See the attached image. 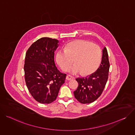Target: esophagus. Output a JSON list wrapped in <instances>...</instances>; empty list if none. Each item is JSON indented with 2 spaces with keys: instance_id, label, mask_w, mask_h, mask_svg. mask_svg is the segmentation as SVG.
Instances as JSON below:
<instances>
[{
  "instance_id": "1",
  "label": "esophagus",
  "mask_w": 135,
  "mask_h": 135,
  "mask_svg": "<svg viewBox=\"0 0 135 135\" xmlns=\"http://www.w3.org/2000/svg\"><path fill=\"white\" fill-rule=\"evenodd\" d=\"M73 79H74V78H73V77H72L71 76H70V75H68V76H66V80H68V81L71 80Z\"/></svg>"
}]
</instances>
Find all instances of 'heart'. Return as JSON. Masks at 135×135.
Listing matches in <instances>:
<instances>
[{
  "mask_svg": "<svg viewBox=\"0 0 135 135\" xmlns=\"http://www.w3.org/2000/svg\"><path fill=\"white\" fill-rule=\"evenodd\" d=\"M102 57L100 47L90 42L79 40L71 42L56 54V61L61 69L67 70L74 58V65L69 69L73 74H90L99 66Z\"/></svg>",
  "mask_w": 135,
  "mask_h": 135,
  "instance_id": "heart-1",
  "label": "heart"
}]
</instances>
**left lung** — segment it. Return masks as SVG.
Instances as JSON below:
<instances>
[{
  "mask_svg": "<svg viewBox=\"0 0 135 135\" xmlns=\"http://www.w3.org/2000/svg\"><path fill=\"white\" fill-rule=\"evenodd\" d=\"M109 66L108 53L105 47L103 50L101 64L97 70L85 78L76 79L79 86L74 92L75 98L82 104H90L97 100L107 83Z\"/></svg>",
  "mask_w": 135,
  "mask_h": 135,
  "instance_id": "obj_1",
  "label": "left lung"
}]
</instances>
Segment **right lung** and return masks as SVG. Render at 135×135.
I'll list each match as a JSON object with an SVG mask.
<instances>
[{"label":"right lung","mask_w":135,"mask_h":135,"mask_svg":"<svg viewBox=\"0 0 135 135\" xmlns=\"http://www.w3.org/2000/svg\"><path fill=\"white\" fill-rule=\"evenodd\" d=\"M59 41L43 37L27 50L24 65L27 86L33 98L41 104H50L65 83L66 74L61 73L54 62V52Z\"/></svg>","instance_id":"obj_1"}]
</instances>
